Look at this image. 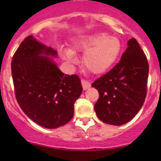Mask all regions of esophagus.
Here are the masks:
<instances>
[{"mask_svg": "<svg viewBox=\"0 0 161 161\" xmlns=\"http://www.w3.org/2000/svg\"><path fill=\"white\" fill-rule=\"evenodd\" d=\"M82 88H83L84 90H88V89L90 88V86H91L90 82H89L88 81L83 80V79L82 80Z\"/></svg>", "mask_w": 161, "mask_h": 161, "instance_id": "obj_1", "label": "esophagus"}]
</instances>
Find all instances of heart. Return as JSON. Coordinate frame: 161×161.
I'll list each match as a JSON object with an SVG mask.
<instances>
[{
  "mask_svg": "<svg viewBox=\"0 0 161 161\" xmlns=\"http://www.w3.org/2000/svg\"><path fill=\"white\" fill-rule=\"evenodd\" d=\"M121 42L116 36L105 32H95L83 36L75 44L73 50L63 49L61 55L69 64L76 61L75 53L86 52L83 64L90 72H105L115 62L121 51Z\"/></svg>",
  "mask_w": 161,
  "mask_h": 161,
  "instance_id": "b5f03b06",
  "label": "heart"
}]
</instances>
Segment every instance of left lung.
Returning a JSON list of instances; mask_svg holds the SVG:
<instances>
[{
	"label": "left lung",
	"mask_w": 161,
	"mask_h": 161,
	"mask_svg": "<svg viewBox=\"0 0 161 161\" xmlns=\"http://www.w3.org/2000/svg\"><path fill=\"white\" fill-rule=\"evenodd\" d=\"M121 61L109 72L94 81L99 92L94 110L99 119L112 125L131 121L143 105L149 65L139 43L131 38Z\"/></svg>",
	"instance_id": "left-lung-1"
}]
</instances>
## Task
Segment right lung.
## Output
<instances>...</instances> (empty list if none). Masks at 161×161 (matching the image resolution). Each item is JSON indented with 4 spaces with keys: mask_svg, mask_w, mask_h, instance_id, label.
I'll return each instance as SVG.
<instances>
[{
    "mask_svg": "<svg viewBox=\"0 0 161 161\" xmlns=\"http://www.w3.org/2000/svg\"><path fill=\"white\" fill-rule=\"evenodd\" d=\"M58 51L26 37L14 53L11 74L17 101L32 121L46 129L67 124L82 86L75 75H64L53 58Z\"/></svg>",
    "mask_w": 161,
    "mask_h": 161,
    "instance_id": "1",
    "label": "right lung"
}]
</instances>
